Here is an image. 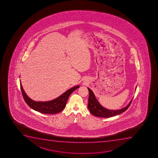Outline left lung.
Segmentation results:
<instances>
[{
  "instance_id": "8db88e82",
  "label": "left lung",
  "mask_w": 158,
  "mask_h": 158,
  "mask_svg": "<svg viewBox=\"0 0 158 158\" xmlns=\"http://www.w3.org/2000/svg\"><path fill=\"white\" fill-rule=\"evenodd\" d=\"M88 89L89 91V97L88 100L89 102H88V107L90 112L95 116L107 118V117H112V116L121 114L128 109L132 100V99L131 101L126 106H125V108H122L121 109L117 110L107 109L106 108L102 106L98 102L93 91L89 88H88Z\"/></svg>"
}]
</instances>
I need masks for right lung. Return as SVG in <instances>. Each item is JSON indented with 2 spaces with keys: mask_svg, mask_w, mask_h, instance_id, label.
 <instances>
[{
  "mask_svg": "<svg viewBox=\"0 0 158 158\" xmlns=\"http://www.w3.org/2000/svg\"><path fill=\"white\" fill-rule=\"evenodd\" d=\"M20 86L22 95L27 105L35 111H38L43 114H56L62 111L66 106L67 99L70 94L77 89L79 88V86L77 85L70 88L60 96L59 97H57L53 100L48 102H35L32 100L26 94L21 82L20 83Z\"/></svg>",
  "mask_w": 158,
  "mask_h": 158,
  "instance_id": "obj_1",
  "label": "right lung"
}]
</instances>
